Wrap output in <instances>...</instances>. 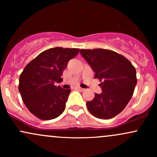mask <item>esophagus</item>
I'll use <instances>...</instances> for the list:
<instances>
[{
	"mask_svg": "<svg viewBox=\"0 0 157 157\" xmlns=\"http://www.w3.org/2000/svg\"><path fill=\"white\" fill-rule=\"evenodd\" d=\"M77 89L79 90L80 91H85V89H82V88H80V87H77Z\"/></svg>",
	"mask_w": 157,
	"mask_h": 157,
	"instance_id": "34e87169",
	"label": "esophagus"
}]
</instances>
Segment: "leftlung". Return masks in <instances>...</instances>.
<instances>
[{"mask_svg":"<svg viewBox=\"0 0 157 157\" xmlns=\"http://www.w3.org/2000/svg\"><path fill=\"white\" fill-rule=\"evenodd\" d=\"M80 54L101 84L102 93L86 102L95 117L109 120L125 108L137 82L136 69L125 57L109 49H80Z\"/></svg>","mask_w":157,"mask_h":157,"instance_id":"obj_1","label":"left lung"}]
</instances>
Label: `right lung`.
I'll use <instances>...</instances> for the list:
<instances>
[{"label": "right lung", "mask_w": 157, "mask_h": 157, "mask_svg": "<svg viewBox=\"0 0 157 157\" xmlns=\"http://www.w3.org/2000/svg\"><path fill=\"white\" fill-rule=\"evenodd\" d=\"M79 51V48H49L27 64L20 75L18 89L23 102L37 118L52 120L64 111L71 90L55 83L61 82L68 61Z\"/></svg>", "instance_id": "1"}]
</instances>
